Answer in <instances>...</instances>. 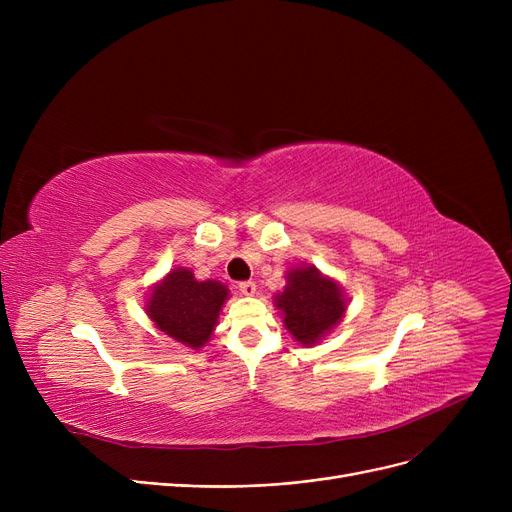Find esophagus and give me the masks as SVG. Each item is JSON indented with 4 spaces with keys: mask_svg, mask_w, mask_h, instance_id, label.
I'll use <instances>...</instances> for the list:
<instances>
[{
    "mask_svg": "<svg viewBox=\"0 0 512 512\" xmlns=\"http://www.w3.org/2000/svg\"><path fill=\"white\" fill-rule=\"evenodd\" d=\"M238 290L245 294V297H253V294L257 292V286H255V282H251V280H247V282H240L238 284Z\"/></svg>",
    "mask_w": 512,
    "mask_h": 512,
    "instance_id": "1",
    "label": "esophagus"
}]
</instances>
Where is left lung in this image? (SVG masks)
I'll return each mask as SVG.
<instances>
[{"label": "left lung", "mask_w": 512, "mask_h": 512, "mask_svg": "<svg viewBox=\"0 0 512 512\" xmlns=\"http://www.w3.org/2000/svg\"><path fill=\"white\" fill-rule=\"evenodd\" d=\"M284 326L299 344L313 346L324 338L346 311L344 292L336 280L321 274L315 265L292 267L286 286L274 299Z\"/></svg>", "instance_id": "1"}]
</instances>
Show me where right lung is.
<instances>
[{"instance_id":"right-lung-1","label":"right lung","mask_w":512,"mask_h":512,"mask_svg":"<svg viewBox=\"0 0 512 512\" xmlns=\"http://www.w3.org/2000/svg\"><path fill=\"white\" fill-rule=\"evenodd\" d=\"M228 292L218 280L199 282L191 270L176 267L151 288L145 309L155 328L199 351L218 324Z\"/></svg>"}]
</instances>
